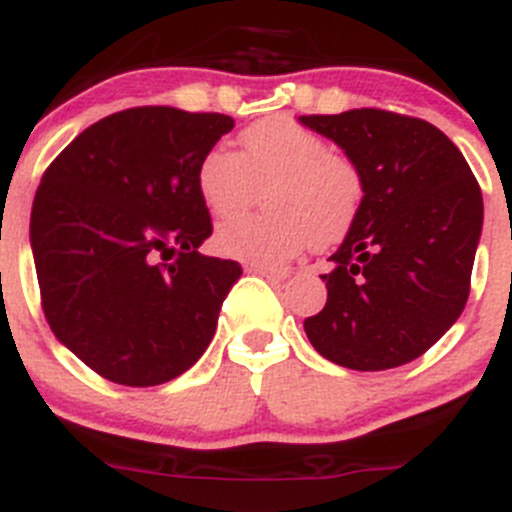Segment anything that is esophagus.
I'll return each instance as SVG.
<instances>
[{
  "instance_id": "obj_1",
  "label": "esophagus",
  "mask_w": 512,
  "mask_h": 512,
  "mask_svg": "<svg viewBox=\"0 0 512 512\" xmlns=\"http://www.w3.org/2000/svg\"><path fill=\"white\" fill-rule=\"evenodd\" d=\"M247 272H255V275L265 277V280L275 282V285H280V282L287 280V272L282 270H272V267H260V265H247Z\"/></svg>"
}]
</instances>
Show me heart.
<instances>
[{
    "mask_svg": "<svg viewBox=\"0 0 512 512\" xmlns=\"http://www.w3.org/2000/svg\"><path fill=\"white\" fill-rule=\"evenodd\" d=\"M242 155L225 145L205 152L197 190L215 217H231L270 186L262 216L232 218L215 232L220 255L260 267H282L307 245L330 247L360 212L362 175L315 130L287 114H272L240 135Z\"/></svg>",
    "mask_w": 512,
    "mask_h": 512,
    "instance_id": "1",
    "label": "heart"
}]
</instances>
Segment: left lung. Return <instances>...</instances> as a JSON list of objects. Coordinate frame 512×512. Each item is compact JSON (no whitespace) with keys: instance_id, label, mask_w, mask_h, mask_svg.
I'll return each instance as SVG.
<instances>
[{"instance_id":"obj_1","label":"left lung","mask_w":512,"mask_h":512,"mask_svg":"<svg viewBox=\"0 0 512 512\" xmlns=\"http://www.w3.org/2000/svg\"><path fill=\"white\" fill-rule=\"evenodd\" d=\"M365 185L360 212L322 275L327 302L305 332L350 370L400 367L435 345L468 302L483 195L463 152L430 122L385 109L305 114Z\"/></svg>"}]
</instances>
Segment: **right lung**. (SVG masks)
I'll return each mask as SVG.
<instances>
[{
	"label": "right lung",
	"mask_w": 512,
	"mask_h": 512,
	"mask_svg": "<svg viewBox=\"0 0 512 512\" xmlns=\"http://www.w3.org/2000/svg\"><path fill=\"white\" fill-rule=\"evenodd\" d=\"M232 127L217 112L124 109L42 175L29 242L44 317L117 385L152 388L190 370L240 280V262L197 252L212 235L197 167Z\"/></svg>",
	"instance_id": "add662e5"
}]
</instances>
